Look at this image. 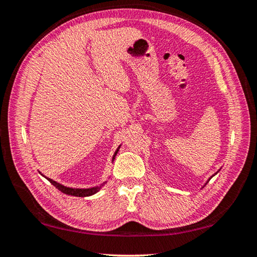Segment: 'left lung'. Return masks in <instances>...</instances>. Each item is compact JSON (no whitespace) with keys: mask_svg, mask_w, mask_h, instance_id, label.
<instances>
[{"mask_svg":"<svg viewBox=\"0 0 257 257\" xmlns=\"http://www.w3.org/2000/svg\"><path fill=\"white\" fill-rule=\"evenodd\" d=\"M220 170H221V169H219V170H217V171H216V172H215V173H214V174H212V176H211V177H210V178H209V179H207V180H206V182H205V183H204V185H205V184H206V183H207V182H209V181H210V180H211V179H212V178H213V177H214V176H215V174H217V173H219V171H220ZM204 185H203V187H204ZM203 187H202V188H203Z\"/></svg>","mask_w":257,"mask_h":257,"instance_id":"1","label":"left lung"}]
</instances>
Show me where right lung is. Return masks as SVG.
I'll return each mask as SVG.
<instances>
[{
  "label": "right lung",
  "mask_w": 257,
  "mask_h": 257,
  "mask_svg": "<svg viewBox=\"0 0 257 257\" xmlns=\"http://www.w3.org/2000/svg\"><path fill=\"white\" fill-rule=\"evenodd\" d=\"M120 147H121V145H120V146L118 147V148L116 149V151H114V154H113V156H112V159H111V163L113 162L114 158H116ZM38 172H40V171H38ZM40 173H41L42 176L44 177L45 179H47L48 181H50L56 189H58L59 191H62L63 193L68 194V195H73V196H80V198H84V196H90V195H92V194L97 193L98 191H100V189L103 187V185H105V184L107 183V180H106L105 182H102V183H100L99 185H96V187H92V188H86V189H85V188H69V187H66V185H64V184H62V183H59V182L55 181V180H53V179H51V178H47V177L44 176V174H43L42 172H40ZM109 178H110V177H109ZM109 178H107V179H109Z\"/></svg>",
  "instance_id": "right-lung-1"
}]
</instances>
